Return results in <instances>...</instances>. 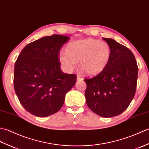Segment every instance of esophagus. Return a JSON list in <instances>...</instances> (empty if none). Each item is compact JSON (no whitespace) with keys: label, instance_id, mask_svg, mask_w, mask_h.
Segmentation results:
<instances>
[{"label":"esophagus","instance_id":"esophagus-1","mask_svg":"<svg viewBox=\"0 0 149 149\" xmlns=\"http://www.w3.org/2000/svg\"><path fill=\"white\" fill-rule=\"evenodd\" d=\"M77 81H82V80H84V78H82L81 77V76H80V75H77Z\"/></svg>","mask_w":149,"mask_h":149}]
</instances>
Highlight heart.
Returning <instances> with one entry per match:
<instances>
[{
  "instance_id": "b5f03b06",
  "label": "heart",
  "mask_w": 149,
  "mask_h": 149,
  "mask_svg": "<svg viewBox=\"0 0 149 149\" xmlns=\"http://www.w3.org/2000/svg\"><path fill=\"white\" fill-rule=\"evenodd\" d=\"M111 49L106 41L84 39L70 42L66 50L58 54L62 68L70 72L80 61V68L88 75H96L104 70L110 60Z\"/></svg>"
}]
</instances>
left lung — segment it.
<instances>
[{"instance_id": "left-lung-1", "label": "left lung", "mask_w": 149, "mask_h": 149, "mask_svg": "<svg viewBox=\"0 0 149 149\" xmlns=\"http://www.w3.org/2000/svg\"><path fill=\"white\" fill-rule=\"evenodd\" d=\"M111 49L110 60L103 71L87 84L86 102L91 110L102 117L121 114L136 92L138 68L130 49L112 39L103 38Z\"/></svg>"}]
</instances>
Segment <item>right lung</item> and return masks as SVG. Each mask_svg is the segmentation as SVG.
Segmentation results:
<instances>
[{
  "mask_svg": "<svg viewBox=\"0 0 149 149\" xmlns=\"http://www.w3.org/2000/svg\"><path fill=\"white\" fill-rule=\"evenodd\" d=\"M69 38L54 34L26 45L16 59L14 88L26 110L39 117L57 113L65 95L75 85L77 75L61 69L58 54Z\"/></svg>",
  "mask_w": 149,
  "mask_h": 149,
  "instance_id": "add662e5",
  "label": "right lung"
}]
</instances>
